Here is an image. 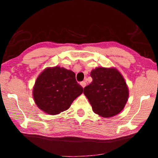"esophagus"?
<instances>
[{
	"label": "esophagus",
	"mask_w": 158,
	"mask_h": 158,
	"mask_svg": "<svg viewBox=\"0 0 158 158\" xmlns=\"http://www.w3.org/2000/svg\"><path fill=\"white\" fill-rule=\"evenodd\" d=\"M81 86H82V87H83V88H85V85H86L85 81H82L81 83Z\"/></svg>",
	"instance_id": "34e87169"
}]
</instances>
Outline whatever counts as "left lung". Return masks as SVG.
<instances>
[{"mask_svg":"<svg viewBox=\"0 0 158 158\" xmlns=\"http://www.w3.org/2000/svg\"><path fill=\"white\" fill-rule=\"evenodd\" d=\"M93 81L83 94L93 111L103 117H111L122 111L129 97L127 83L115 68H97L90 73Z\"/></svg>","mask_w":158,"mask_h":158,"instance_id":"left-lung-1","label":"left lung"}]
</instances>
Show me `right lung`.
<instances>
[{
    "instance_id": "obj_1",
    "label": "right lung",
    "mask_w": 158,
    "mask_h": 158,
    "mask_svg": "<svg viewBox=\"0 0 158 158\" xmlns=\"http://www.w3.org/2000/svg\"><path fill=\"white\" fill-rule=\"evenodd\" d=\"M83 91L73 71L60 67L47 68L36 79L33 90L36 104L45 113L55 115L70 108Z\"/></svg>"
}]
</instances>
